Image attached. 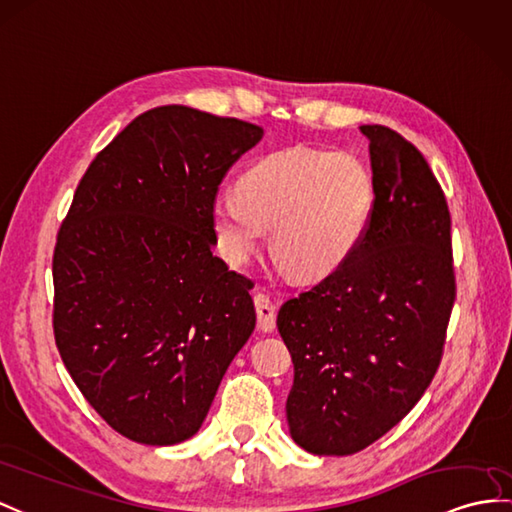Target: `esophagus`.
<instances>
[{
  "mask_svg": "<svg viewBox=\"0 0 512 512\" xmlns=\"http://www.w3.org/2000/svg\"><path fill=\"white\" fill-rule=\"evenodd\" d=\"M254 306H256L258 328L263 332H271L273 328H276V306L271 304V299L265 293L254 295Z\"/></svg>",
  "mask_w": 512,
  "mask_h": 512,
  "instance_id": "34e87169",
  "label": "esophagus"
}]
</instances>
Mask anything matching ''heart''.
Masks as SVG:
<instances>
[{
	"label": "heart",
	"mask_w": 512,
	"mask_h": 512,
	"mask_svg": "<svg viewBox=\"0 0 512 512\" xmlns=\"http://www.w3.org/2000/svg\"><path fill=\"white\" fill-rule=\"evenodd\" d=\"M378 202L376 173L360 154L289 147L252 162L239 178V193H217L210 226L228 265H245L271 230L280 267L315 282L360 252Z\"/></svg>",
	"instance_id": "b5f03b06"
}]
</instances>
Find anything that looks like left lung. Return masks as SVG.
<instances>
[{
    "label": "left lung",
    "mask_w": 512,
    "mask_h": 512,
    "mask_svg": "<svg viewBox=\"0 0 512 512\" xmlns=\"http://www.w3.org/2000/svg\"><path fill=\"white\" fill-rule=\"evenodd\" d=\"M360 132L380 195L369 239L278 313L295 367L286 421L293 441L317 456L365 450L413 410L439 369L456 299L439 180L402 134Z\"/></svg>",
    "instance_id": "1"
}]
</instances>
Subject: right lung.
<instances>
[{
  "label": "right lung",
  "instance_id": "add662e5",
  "mask_svg": "<svg viewBox=\"0 0 512 512\" xmlns=\"http://www.w3.org/2000/svg\"><path fill=\"white\" fill-rule=\"evenodd\" d=\"M263 128L158 106L82 176L56 239L54 336L112 430L176 445L202 428L256 326L252 280L213 256L210 204Z\"/></svg>",
  "mask_w": 512,
  "mask_h": 512
}]
</instances>
